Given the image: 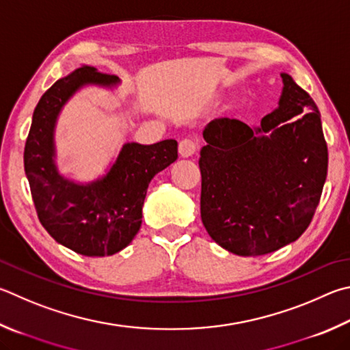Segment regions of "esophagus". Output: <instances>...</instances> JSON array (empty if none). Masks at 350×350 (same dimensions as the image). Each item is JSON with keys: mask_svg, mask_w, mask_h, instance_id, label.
<instances>
[{"mask_svg": "<svg viewBox=\"0 0 350 350\" xmlns=\"http://www.w3.org/2000/svg\"><path fill=\"white\" fill-rule=\"evenodd\" d=\"M197 150H199V145H197V142L191 141V139H183L179 144L180 157H191L193 154H196Z\"/></svg>", "mask_w": 350, "mask_h": 350, "instance_id": "obj_1", "label": "esophagus"}]
</instances>
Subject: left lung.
Listing matches in <instances>:
<instances>
[{"mask_svg":"<svg viewBox=\"0 0 350 350\" xmlns=\"http://www.w3.org/2000/svg\"><path fill=\"white\" fill-rule=\"evenodd\" d=\"M278 107L251 126L220 118L203 130L200 215L215 243L263 256L295 241L319 206L327 145L312 98L280 73Z\"/></svg>","mask_w":350,"mask_h":350,"instance_id":"8db88e82","label":"left lung"}]
</instances>
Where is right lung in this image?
Instances as JSON below:
<instances>
[{"label":"right lung","instance_id":"add662e5","mask_svg":"<svg viewBox=\"0 0 350 350\" xmlns=\"http://www.w3.org/2000/svg\"><path fill=\"white\" fill-rule=\"evenodd\" d=\"M119 84L118 76L82 64L42 94L25 141L24 170L41 225L58 243L87 257L113 256L131 243L151 179L177 159L174 139L126 142L98 179L81 183L59 173L55 130L64 105L88 85L111 90Z\"/></svg>","mask_w":350,"mask_h":350}]
</instances>
